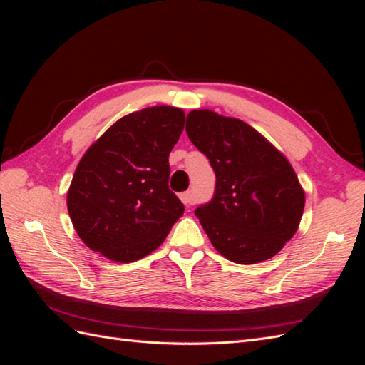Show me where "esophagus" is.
<instances>
[{
	"mask_svg": "<svg viewBox=\"0 0 365 365\" xmlns=\"http://www.w3.org/2000/svg\"><path fill=\"white\" fill-rule=\"evenodd\" d=\"M181 201L185 204V205H192L193 204V193L192 192H184L180 195Z\"/></svg>",
	"mask_w": 365,
	"mask_h": 365,
	"instance_id": "34e87169",
	"label": "esophagus"
}]
</instances>
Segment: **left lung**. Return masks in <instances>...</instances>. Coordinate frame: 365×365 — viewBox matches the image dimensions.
<instances>
[{"label": "left lung", "instance_id": "left-lung-1", "mask_svg": "<svg viewBox=\"0 0 365 365\" xmlns=\"http://www.w3.org/2000/svg\"><path fill=\"white\" fill-rule=\"evenodd\" d=\"M185 132L216 175L213 197L195 210L213 247L240 264L275 256L304 208L289 161L242 120L208 109L187 115Z\"/></svg>", "mask_w": 365, "mask_h": 365}]
</instances>
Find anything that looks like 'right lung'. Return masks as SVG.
<instances>
[{
	"mask_svg": "<svg viewBox=\"0 0 365 365\" xmlns=\"http://www.w3.org/2000/svg\"><path fill=\"white\" fill-rule=\"evenodd\" d=\"M182 109L152 106L109 128L77 164L67 205L77 235L114 262L157 250L184 205L169 189V153L184 129Z\"/></svg>",
	"mask_w": 365,
	"mask_h": 365,
	"instance_id": "1",
	"label": "right lung"
}]
</instances>
